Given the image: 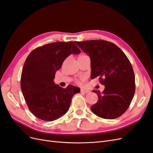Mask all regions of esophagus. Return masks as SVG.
<instances>
[{"instance_id":"esophagus-1","label":"esophagus","mask_w":153,"mask_h":153,"mask_svg":"<svg viewBox=\"0 0 153 153\" xmlns=\"http://www.w3.org/2000/svg\"><path fill=\"white\" fill-rule=\"evenodd\" d=\"M81 92H83V93L87 94V93H89L90 91L89 90H85V89H81Z\"/></svg>"}]
</instances>
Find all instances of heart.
Segmentation results:
<instances>
[{"mask_svg": "<svg viewBox=\"0 0 153 153\" xmlns=\"http://www.w3.org/2000/svg\"><path fill=\"white\" fill-rule=\"evenodd\" d=\"M81 80H82V79H81ZM81 81H79L77 82H78V83H81Z\"/></svg>", "mask_w": 153, "mask_h": 153, "instance_id": "heart-1", "label": "heart"}]
</instances>
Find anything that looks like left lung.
Segmentation results:
<instances>
[{
	"mask_svg": "<svg viewBox=\"0 0 153 153\" xmlns=\"http://www.w3.org/2000/svg\"><path fill=\"white\" fill-rule=\"evenodd\" d=\"M76 43L90 56L91 79L99 77L105 86L102 94L93 91L98 95V101L91 110L103 119L121 116L128 110L135 91L134 74L127 56L110 42L93 40Z\"/></svg>",
	"mask_w": 153,
	"mask_h": 153,
	"instance_id": "1",
	"label": "left lung"
}]
</instances>
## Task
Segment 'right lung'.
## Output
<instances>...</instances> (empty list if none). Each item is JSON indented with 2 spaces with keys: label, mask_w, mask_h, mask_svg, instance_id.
I'll return each mask as SVG.
<instances>
[{
  "label": "right lung",
  "mask_w": 153,
  "mask_h": 153,
  "mask_svg": "<svg viewBox=\"0 0 153 153\" xmlns=\"http://www.w3.org/2000/svg\"><path fill=\"white\" fill-rule=\"evenodd\" d=\"M80 52L74 42H57L39 47L27 56L20 87L29 110L38 119L52 121L68 111L73 95L80 89L71 85L63 88L53 79L64 60Z\"/></svg>",
  "instance_id": "obj_1"
}]
</instances>
